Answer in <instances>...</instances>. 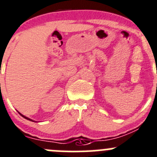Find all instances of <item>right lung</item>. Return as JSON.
<instances>
[{"label":"right lung","instance_id":"add662e5","mask_svg":"<svg viewBox=\"0 0 157 157\" xmlns=\"http://www.w3.org/2000/svg\"><path fill=\"white\" fill-rule=\"evenodd\" d=\"M19 114H21V116H22V117H24V118H25V119H26V120H29V121H34L31 120V119L28 118V117H25V116H24V115H23V114H21V113H20V112H19Z\"/></svg>","mask_w":157,"mask_h":157}]
</instances>
